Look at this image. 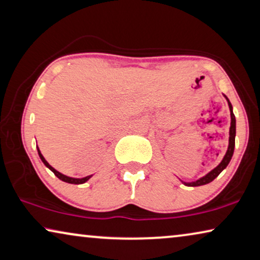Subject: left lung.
<instances>
[{"label": "left lung", "mask_w": 260, "mask_h": 260, "mask_svg": "<svg viewBox=\"0 0 260 260\" xmlns=\"http://www.w3.org/2000/svg\"><path fill=\"white\" fill-rule=\"evenodd\" d=\"M224 96H225V99L228 100V105H229L230 115H231V125H230V132H229V135H230V137H229V147H228L226 153H225V155H224L223 160L220 161V164L217 166L216 168L212 169L210 173H208L207 175L201 177V179H199L197 181H193V182H183V181H182V183L188 185V187H199V185H204V184L210 183L211 181H214L216 177L218 176L219 174L226 168V166L229 165V162L231 160L232 155H234L235 138H236V118H235L234 112H232V105H231L230 100L228 99L226 95H224Z\"/></svg>", "instance_id": "obj_1"}]
</instances>
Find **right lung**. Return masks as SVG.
Here are the masks:
<instances>
[{
    "label": "right lung",
    "instance_id": "add662e5",
    "mask_svg": "<svg viewBox=\"0 0 260 260\" xmlns=\"http://www.w3.org/2000/svg\"><path fill=\"white\" fill-rule=\"evenodd\" d=\"M37 150H38V155H40L42 162H43V164L46 166V167H48L50 170H51V172H52L53 174H55V175H56L59 180L64 181V182H68V183H71V184H81V183H85V182L91 179L92 175L86 176V177H83V179H75V177H69V176H67V175H64V174L57 172V170H56L55 168H53V167H51V166L49 165V162L45 160L44 156H43V155H42V153H41V150L38 149V148H37Z\"/></svg>",
    "mask_w": 260,
    "mask_h": 260
}]
</instances>
